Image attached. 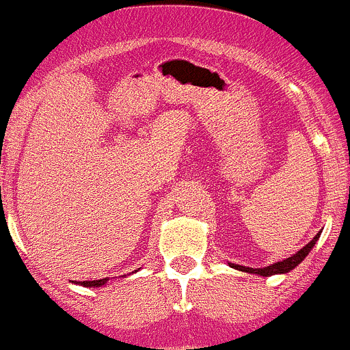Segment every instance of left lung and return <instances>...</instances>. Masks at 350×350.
Wrapping results in <instances>:
<instances>
[{"instance_id": "1", "label": "left lung", "mask_w": 350, "mask_h": 350, "mask_svg": "<svg viewBox=\"0 0 350 350\" xmlns=\"http://www.w3.org/2000/svg\"><path fill=\"white\" fill-rule=\"evenodd\" d=\"M318 238H320V233L317 234V237L313 238V240L310 241V243L306 245V247L301 248L299 252H296V254L291 255L289 258H286V260L282 262H275V264H271L267 265V267H262V269H252V267H243V265H238V264H230L231 267L237 269V271H241V272H248V274H257V275H264V278H269V275H275V274H288V272H291L296 265H299L301 262L306 258V255L310 254L311 248L314 247V243L318 241Z\"/></svg>"}]
</instances>
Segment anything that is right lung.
Instances as JSON below:
<instances>
[{
    "label": "right lung",
    "mask_w": 350,
    "mask_h": 350,
    "mask_svg": "<svg viewBox=\"0 0 350 350\" xmlns=\"http://www.w3.org/2000/svg\"><path fill=\"white\" fill-rule=\"evenodd\" d=\"M107 281H109V278H105V279H98V281H83V282H75V284H81V286H85V288H100V286L107 284Z\"/></svg>",
    "instance_id": "1"
}]
</instances>
